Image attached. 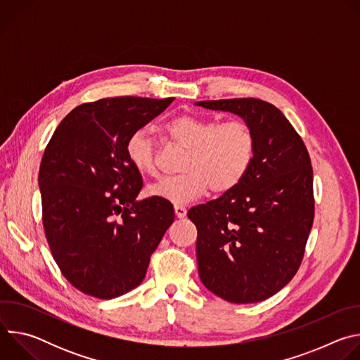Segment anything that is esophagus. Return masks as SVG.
<instances>
[{
	"label": "esophagus",
	"instance_id": "34e87169",
	"mask_svg": "<svg viewBox=\"0 0 360 360\" xmlns=\"http://www.w3.org/2000/svg\"><path fill=\"white\" fill-rule=\"evenodd\" d=\"M174 211H175L176 218H185L186 217V208L184 207V205H175Z\"/></svg>",
	"mask_w": 360,
	"mask_h": 360
}]
</instances>
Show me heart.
<instances>
[{"instance_id":"obj_1","label":"heart","mask_w":360,"mask_h":360,"mask_svg":"<svg viewBox=\"0 0 360 360\" xmlns=\"http://www.w3.org/2000/svg\"><path fill=\"white\" fill-rule=\"evenodd\" d=\"M162 132L172 145L186 149L184 174L148 186L146 193L176 205L203 196L210 188L214 193L229 192L245 178L255 158L256 138L243 121L179 114L162 125ZM125 150L141 175L160 174V146L143 129L129 135Z\"/></svg>"}]
</instances>
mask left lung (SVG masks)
Segmentation results:
<instances>
[{
  "label": "left lung",
  "mask_w": 360,
  "mask_h": 360,
  "mask_svg": "<svg viewBox=\"0 0 360 360\" xmlns=\"http://www.w3.org/2000/svg\"><path fill=\"white\" fill-rule=\"evenodd\" d=\"M198 105L242 117L256 138L245 178L188 212L198 229L199 278L228 302L265 300L296 275L314 225L309 152L285 115L266 101L232 98Z\"/></svg>",
  "instance_id": "left-lung-1"
}]
</instances>
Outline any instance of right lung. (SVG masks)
<instances>
[{
  "label": "right lung",
  "instance_id": "right-lung-1",
  "mask_svg": "<svg viewBox=\"0 0 360 360\" xmlns=\"http://www.w3.org/2000/svg\"><path fill=\"white\" fill-rule=\"evenodd\" d=\"M175 98L114 96L74 108L51 136L39 165L42 225L65 279L98 299L138 286L174 222L172 205L135 200L141 174L127 141Z\"/></svg>",
  "mask_w": 360,
  "mask_h": 360
}]
</instances>
